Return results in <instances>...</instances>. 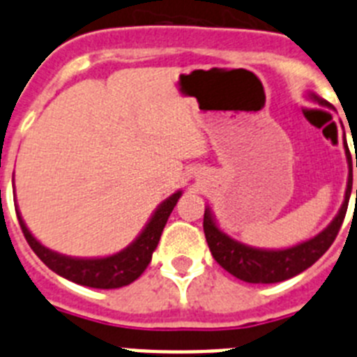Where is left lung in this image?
Returning <instances> with one entry per match:
<instances>
[{
    "mask_svg": "<svg viewBox=\"0 0 357 357\" xmlns=\"http://www.w3.org/2000/svg\"><path fill=\"white\" fill-rule=\"evenodd\" d=\"M305 96L309 100H313L314 103H318V105L331 107L326 100H321L318 94L311 93V91ZM343 146H345L347 162H349V178H347L345 198H343V204L340 207L338 214L333 218V222L326 229L318 232L317 236H313V238L305 239L302 243H296L293 247L257 248L250 247V245H245V243L230 238L227 232H223L220 229V225L216 223V218H214L211 207L207 206L206 213H204V232H206L207 245H209V250L214 259H216V263L222 268H225L227 272L230 275H234L236 279L252 282V284H273V282L291 279V277L298 275L304 270H307L311 264L317 263L321 255L329 250V247L333 245L336 236H338V230L347 214V207H349V198H351L352 162L349 146L347 144H343Z\"/></svg>",
    "mask_w": 357,
    "mask_h": 357,
    "instance_id": "obj_1",
    "label": "left lung"
}]
</instances>
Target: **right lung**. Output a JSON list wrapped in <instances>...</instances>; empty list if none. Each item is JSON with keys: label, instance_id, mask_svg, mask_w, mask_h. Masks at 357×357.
Returning <instances> with one entry per match:
<instances>
[{"label": "right lung", "instance_id": "right-lung-1", "mask_svg": "<svg viewBox=\"0 0 357 357\" xmlns=\"http://www.w3.org/2000/svg\"><path fill=\"white\" fill-rule=\"evenodd\" d=\"M181 197L182 191H176L172 197L160 202L139 236L127 248L107 255V257H71V255L50 250L39 239L33 238L19 209H15V213H17L19 225H21V230H23L31 250L36 252L37 257L56 275L77 282V284L89 286V288L114 289L128 286L146 270L151 261V254L155 252L157 245H159L164 225L168 222L169 214Z\"/></svg>", "mask_w": 357, "mask_h": 357}]
</instances>
